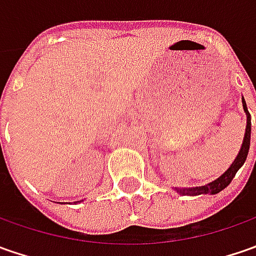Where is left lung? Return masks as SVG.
<instances>
[{"mask_svg": "<svg viewBox=\"0 0 256 256\" xmlns=\"http://www.w3.org/2000/svg\"><path fill=\"white\" fill-rule=\"evenodd\" d=\"M242 106H244V111L246 114V128H245V135H244V141H242L241 150L236 155V158L234 160V162L231 164V166L224 172L222 175H220L216 180H214L212 182H208L205 185L201 186H192V188H175V191L178 192L180 195H190V196H196V195H205V194H210V195H215L218 192H221L222 190H225L231 181L234 180L235 174L238 172V170L241 168L242 165L245 164V160L248 156V151H250V144H251V115L248 112V108H246V102L242 96Z\"/></svg>", "mask_w": 256, "mask_h": 256, "instance_id": "left-lung-1", "label": "left lung"}]
</instances>
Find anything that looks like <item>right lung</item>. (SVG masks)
Segmentation results:
<instances>
[{
  "label": "right lung",
  "mask_w": 256,
  "mask_h": 256,
  "mask_svg": "<svg viewBox=\"0 0 256 256\" xmlns=\"http://www.w3.org/2000/svg\"><path fill=\"white\" fill-rule=\"evenodd\" d=\"M78 202H80V201H78Z\"/></svg>",
  "instance_id": "right-lung-1"
}]
</instances>
